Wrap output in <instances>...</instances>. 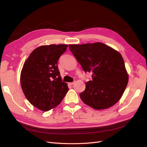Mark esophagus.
Instances as JSON below:
<instances>
[{
	"label": "esophagus",
	"instance_id": "34e87169",
	"mask_svg": "<svg viewBox=\"0 0 147 147\" xmlns=\"http://www.w3.org/2000/svg\"><path fill=\"white\" fill-rule=\"evenodd\" d=\"M75 83V82H71V83H70L69 84H70V85H74V84Z\"/></svg>",
	"mask_w": 147,
	"mask_h": 147
}]
</instances>
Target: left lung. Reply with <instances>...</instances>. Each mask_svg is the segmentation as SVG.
I'll return each instance as SVG.
<instances>
[{
    "label": "left lung",
    "instance_id": "8db88e82",
    "mask_svg": "<svg viewBox=\"0 0 147 147\" xmlns=\"http://www.w3.org/2000/svg\"><path fill=\"white\" fill-rule=\"evenodd\" d=\"M70 51L92 80L86 83L80 97L94 109L110 108L121 99L129 77L123 57L117 50L100 42L69 45Z\"/></svg>",
    "mask_w": 147,
    "mask_h": 147
}]
</instances>
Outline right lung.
<instances>
[{
    "label": "right lung",
    "mask_w": 147,
    "mask_h": 147,
    "mask_svg": "<svg viewBox=\"0 0 147 147\" xmlns=\"http://www.w3.org/2000/svg\"><path fill=\"white\" fill-rule=\"evenodd\" d=\"M68 45L40 46L30 53L21 70L22 90L30 103L47 112L58 105L68 92L57 63Z\"/></svg>",
    "instance_id": "right-lung-1"
}]
</instances>
